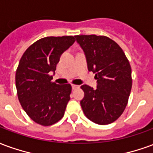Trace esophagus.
<instances>
[{
    "instance_id": "obj_1",
    "label": "esophagus",
    "mask_w": 153,
    "mask_h": 153,
    "mask_svg": "<svg viewBox=\"0 0 153 153\" xmlns=\"http://www.w3.org/2000/svg\"><path fill=\"white\" fill-rule=\"evenodd\" d=\"M79 85H75V84H72V88L73 89H76V88H79Z\"/></svg>"
}]
</instances>
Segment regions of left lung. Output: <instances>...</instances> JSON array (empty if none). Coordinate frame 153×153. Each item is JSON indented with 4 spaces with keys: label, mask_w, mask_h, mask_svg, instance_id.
<instances>
[{
    "label": "left lung",
    "mask_w": 153,
    "mask_h": 153,
    "mask_svg": "<svg viewBox=\"0 0 153 153\" xmlns=\"http://www.w3.org/2000/svg\"><path fill=\"white\" fill-rule=\"evenodd\" d=\"M75 38L97 83V89L81 86L83 113L97 125L111 124L121 115L128 103L132 88L129 62L121 47L106 36L77 35Z\"/></svg>",
    "instance_id": "1"
}]
</instances>
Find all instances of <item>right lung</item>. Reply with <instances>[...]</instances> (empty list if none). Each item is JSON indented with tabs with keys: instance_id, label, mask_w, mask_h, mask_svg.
Segmentation results:
<instances>
[{
	"instance_id": "right-lung-1",
	"label": "right lung",
	"mask_w": 153,
	"mask_h": 153,
	"mask_svg": "<svg viewBox=\"0 0 153 153\" xmlns=\"http://www.w3.org/2000/svg\"><path fill=\"white\" fill-rule=\"evenodd\" d=\"M75 42L73 36L47 37L32 44L19 60L15 84L19 102L30 118L41 125L62 118L70 99L71 85L53 83L60 56Z\"/></svg>"
}]
</instances>
